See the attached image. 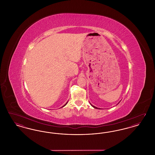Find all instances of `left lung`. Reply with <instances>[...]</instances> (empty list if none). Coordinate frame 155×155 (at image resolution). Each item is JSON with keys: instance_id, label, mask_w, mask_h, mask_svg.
<instances>
[{"instance_id": "1", "label": "left lung", "mask_w": 155, "mask_h": 155, "mask_svg": "<svg viewBox=\"0 0 155 155\" xmlns=\"http://www.w3.org/2000/svg\"><path fill=\"white\" fill-rule=\"evenodd\" d=\"M90 104H91V103H90ZM91 106H92V107H94V108H95V109H98V108H97V107H95V106H93V105H92V104H91Z\"/></svg>"}]
</instances>
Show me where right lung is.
Returning a JSON list of instances; mask_svg holds the SVG:
<instances>
[{"mask_svg":"<svg viewBox=\"0 0 155 155\" xmlns=\"http://www.w3.org/2000/svg\"><path fill=\"white\" fill-rule=\"evenodd\" d=\"M67 103H67H66V104H64V106H62V107H64V106H66V105Z\"/></svg>","mask_w":155,"mask_h":155,"instance_id":"right-lung-1","label":"right lung"}]
</instances>
